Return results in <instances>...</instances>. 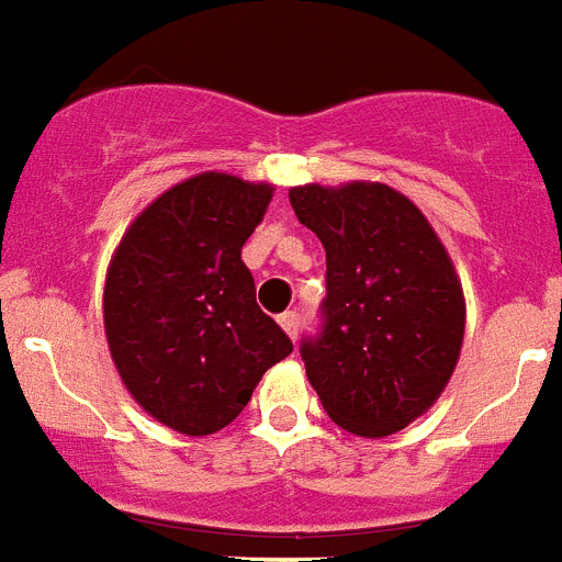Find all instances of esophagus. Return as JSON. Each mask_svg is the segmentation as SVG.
I'll use <instances>...</instances> for the list:
<instances>
[{"label":"esophagus","instance_id":"1","mask_svg":"<svg viewBox=\"0 0 562 562\" xmlns=\"http://www.w3.org/2000/svg\"><path fill=\"white\" fill-rule=\"evenodd\" d=\"M277 323H280V328L289 334L291 339H294L296 331H300V314H296V311H285V314H280V317H277Z\"/></svg>","mask_w":562,"mask_h":562}]
</instances>
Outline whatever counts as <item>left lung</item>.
<instances>
[{
  "label": "left lung",
  "instance_id": "8db88e82",
  "mask_svg": "<svg viewBox=\"0 0 562 562\" xmlns=\"http://www.w3.org/2000/svg\"><path fill=\"white\" fill-rule=\"evenodd\" d=\"M296 220L325 248V325L303 342L308 383L339 428L403 431L449 385L465 334L463 282L405 193L383 182L296 186Z\"/></svg>",
  "mask_w": 562,
  "mask_h": 562
}]
</instances>
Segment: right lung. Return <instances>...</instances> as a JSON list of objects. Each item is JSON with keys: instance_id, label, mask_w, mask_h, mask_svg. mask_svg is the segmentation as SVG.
<instances>
[{"instance_id": "1", "label": "right lung", "mask_w": 562, "mask_h": 562, "mask_svg": "<svg viewBox=\"0 0 562 562\" xmlns=\"http://www.w3.org/2000/svg\"><path fill=\"white\" fill-rule=\"evenodd\" d=\"M271 182L202 171L136 216L102 294L108 351L148 417L188 437L239 417L294 346L257 305L243 245L262 223Z\"/></svg>"}]
</instances>
